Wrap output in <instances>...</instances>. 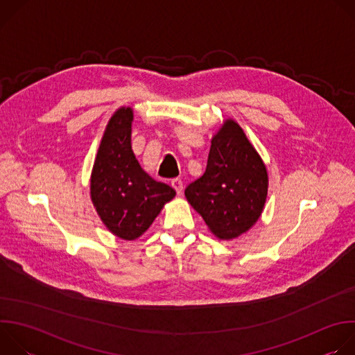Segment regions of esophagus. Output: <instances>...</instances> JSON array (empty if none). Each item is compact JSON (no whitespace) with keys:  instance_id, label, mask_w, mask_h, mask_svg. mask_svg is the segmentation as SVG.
Wrapping results in <instances>:
<instances>
[{"instance_id":"esophagus-1","label":"esophagus","mask_w":355,"mask_h":355,"mask_svg":"<svg viewBox=\"0 0 355 355\" xmlns=\"http://www.w3.org/2000/svg\"><path fill=\"white\" fill-rule=\"evenodd\" d=\"M171 185H173V188L177 191V193H181L182 192V181L180 180V178H174V180H171Z\"/></svg>"}]
</instances>
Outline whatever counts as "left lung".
I'll return each mask as SVG.
<instances>
[{"label": "left lung", "instance_id": "obj_1", "mask_svg": "<svg viewBox=\"0 0 355 355\" xmlns=\"http://www.w3.org/2000/svg\"><path fill=\"white\" fill-rule=\"evenodd\" d=\"M211 143L207 170L185 188V196L218 239L233 240L261 216L268 173L234 119H226Z\"/></svg>", "mask_w": 355, "mask_h": 355}]
</instances>
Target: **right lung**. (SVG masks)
<instances>
[{"label": "right lung", "mask_w": 355, "mask_h": 355, "mask_svg": "<svg viewBox=\"0 0 355 355\" xmlns=\"http://www.w3.org/2000/svg\"><path fill=\"white\" fill-rule=\"evenodd\" d=\"M133 110L121 107L111 116L91 171L89 195L107 229L136 240L175 196L174 188L151 178L132 150Z\"/></svg>", "instance_id": "add662e5"}]
</instances>
